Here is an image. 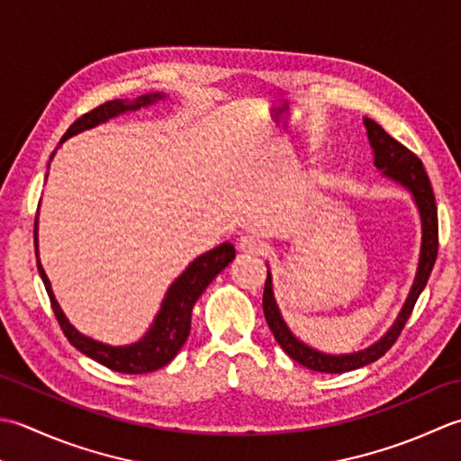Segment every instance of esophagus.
Masks as SVG:
<instances>
[{"mask_svg":"<svg viewBox=\"0 0 461 461\" xmlns=\"http://www.w3.org/2000/svg\"><path fill=\"white\" fill-rule=\"evenodd\" d=\"M239 249L249 255H260L267 249V240L258 237V234H244L239 240Z\"/></svg>","mask_w":461,"mask_h":461,"instance_id":"1","label":"esophagus"}]
</instances>
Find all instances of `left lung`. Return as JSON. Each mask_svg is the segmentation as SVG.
<instances>
[{
  "instance_id": "1",
  "label": "left lung",
  "mask_w": 461,
  "mask_h": 461,
  "mask_svg": "<svg viewBox=\"0 0 461 461\" xmlns=\"http://www.w3.org/2000/svg\"><path fill=\"white\" fill-rule=\"evenodd\" d=\"M364 125L368 129V139L374 149V165L378 167L380 171H384V175H388L393 178V181L402 183L406 189L411 191V194H414V201L418 204L420 217H421L420 265H418L414 286L410 290L406 304H403L398 321L393 322V326L386 332V336L380 338V340L374 346H370V348H366L362 352H354V354H344V356L322 354L318 350L308 348L306 344L296 340L294 334L288 330L283 316L278 312L275 296H272L270 275L267 276L265 294H262V310H265V318L270 332L275 334L280 348H283L290 358L314 372L342 374V372L362 368V366H368L378 358H382V356L392 348L393 342L398 340L403 326H406L411 310L416 306V300L420 298L421 290H424V286L428 285V278L431 275V268H434L436 257H438V206H436V196H434V191H431V183L428 178L424 163H421L408 147H403L396 139L390 137L386 131L375 123V121L364 119Z\"/></svg>"
}]
</instances>
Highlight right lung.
<instances>
[{
    "instance_id": "1",
    "label": "right lung",
    "mask_w": 461,
    "mask_h": 461,
    "mask_svg": "<svg viewBox=\"0 0 461 461\" xmlns=\"http://www.w3.org/2000/svg\"><path fill=\"white\" fill-rule=\"evenodd\" d=\"M157 99H163L161 93H151V95H143L135 101L129 99H113L103 103V105L91 109L86 115H81L75 123L65 131L61 143L71 135H77L81 131L95 127L103 121L119 115V113L133 111L143 105H149ZM234 258V247L230 242H222L221 247L212 249L206 255L199 257L194 262H191L189 268H186L181 276H178L175 283L168 288V293L163 300L161 312L157 314L155 324L151 330L147 332L143 340L131 346H107L97 340H91V338L79 334L75 328L68 322V318L63 316L59 304L55 303V296L51 293L50 280H47L45 272L37 260V270H40L41 280L47 290V296H50V303L53 308V314L58 318L61 330L65 338L89 358L95 362L107 366L109 370L123 372V374H147L163 368L165 364L171 362L178 350L183 348L191 332V312L193 306L199 296L204 293V288L212 283V278L229 267V262Z\"/></svg>"
}]
</instances>
